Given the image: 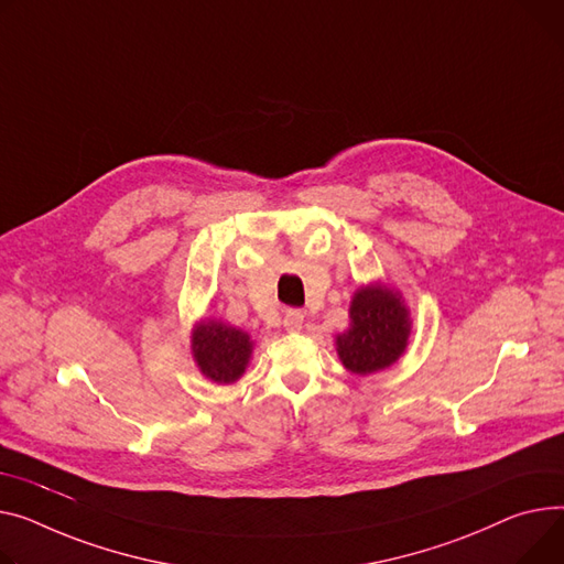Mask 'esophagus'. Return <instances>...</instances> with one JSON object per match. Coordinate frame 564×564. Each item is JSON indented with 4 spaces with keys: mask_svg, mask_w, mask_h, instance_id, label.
Masks as SVG:
<instances>
[{
    "mask_svg": "<svg viewBox=\"0 0 564 564\" xmlns=\"http://www.w3.org/2000/svg\"><path fill=\"white\" fill-rule=\"evenodd\" d=\"M283 326H285V330H302L304 328V313L296 311V308L285 311Z\"/></svg>",
    "mask_w": 564,
    "mask_h": 564,
    "instance_id": "1",
    "label": "esophagus"
}]
</instances>
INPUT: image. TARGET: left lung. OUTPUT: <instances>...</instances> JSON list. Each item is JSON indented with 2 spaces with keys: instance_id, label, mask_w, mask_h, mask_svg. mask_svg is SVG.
<instances>
[{
  "instance_id": "8db88e82",
  "label": "left lung",
  "mask_w": 564,
  "mask_h": 564,
  "mask_svg": "<svg viewBox=\"0 0 564 564\" xmlns=\"http://www.w3.org/2000/svg\"><path fill=\"white\" fill-rule=\"evenodd\" d=\"M351 324L335 337L343 365L365 377L394 365L410 337V313L397 290L371 283L356 290L349 308Z\"/></svg>"
}]
</instances>
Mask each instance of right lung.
Returning <instances> with one entry per match:
<instances>
[{
    "instance_id": "right-lung-1",
    "label": "right lung",
    "mask_w": 564,
    "mask_h": 564,
    "mask_svg": "<svg viewBox=\"0 0 564 564\" xmlns=\"http://www.w3.org/2000/svg\"><path fill=\"white\" fill-rule=\"evenodd\" d=\"M251 351L249 333L219 319H204L193 330V358L213 383H236L249 365Z\"/></svg>"
}]
</instances>
